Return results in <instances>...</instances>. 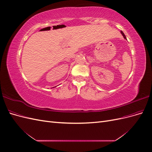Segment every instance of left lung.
Here are the masks:
<instances>
[{
    "label": "left lung",
    "mask_w": 152,
    "mask_h": 152,
    "mask_svg": "<svg viewBox=\"0 0 152 152\" xmlns=\"http://www.w3.org/2000/svg\"><path fill=\"white\" fill-rule=\"evenodd\" d=\"M121 34H122V35H123V37H124V39H126V35H124V34L123 33V31H121Z\"/></svg>",
    "instance_id": "8db88e82"
}]
</instances>
